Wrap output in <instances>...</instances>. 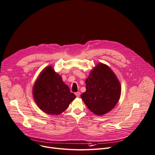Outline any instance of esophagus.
I'll use <instances>...</instances> for the list:
<instances>
[{
  "mask_svg": "<svg viewBox=\"0 0 155 155\" xmlns=\"http://www.w3.org/2000/svg\"><path fill=\"white\" fill-rule=\"evenodd\" d=\"M75 95L77 97H79L80 95V92H75Z\"/></svg>",
  "mask_w": 155,
  "mask_h": 155,
  "instance_id": "1",
  "label": "esophagus"
}]
</instances>
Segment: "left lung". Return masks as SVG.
<instances>
[{"mask_svg":"<svg viewBox=\"0 0 155 155\" xmlns=\"http://www.w3.org/2000/svg\"><path fill=\"white\" fill-rule=\"evenodd\" d=\"M85 82L86 90L81 98L91 111L102 116L113 109L120 98L121 86L110 67L98 64Z\"/></svg>","mask_w":155,"mask_h":155,"instance_id":"left-lung-1","label":"left lung"}]
</instances>
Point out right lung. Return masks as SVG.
Masks as SVG:
<instances>
[{"label": "right lung", "mask_w": 155, "mask_h": 155, "mask_svg": "<svg viewBox=\"0 0 155 155\" xmlns=\"http://www.w3.org/2000/svg\"><path fill=\"white\" fill-rule=\"evenodd\" d=\"M33 95L38 107L50 115L64 112L76 98L51 66L40 73L33 86Z\"/></svg>", "instance_id": "right-lung-1"}]
</instances>
